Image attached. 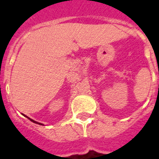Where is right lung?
Wrapping results in <instances>:
<instances>
[{
  "label": "right lung",
  "instance_id": "right-lung-1",
  "mask_svg": "<svg viewBox=\"0 0 159 159\" xmlns=\"http://www.w3.org/2000/svg\"><path fill=\"white\" fill-rule=\"evenodd\" d=\"M23 115H24V114H23ZM24 116H25V115H24ZM25 117H27V118H29V119L30 120V121H31V122H33V123H37V124H40V125H42V123H37V122H36V121H34V120H33V119H30V117H27V116H25Z\"/></svg>",
  "mask_w": 159,
  "mask_h": 159
}]
</instances>
